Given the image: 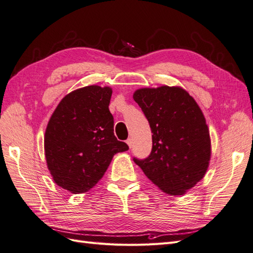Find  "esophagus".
Wrapping results in <instances>:
<instances>
[{
	"instance_id": "1",
	"label": "esophagus",
	"mask_w": 253,
	"mask_h": 253,
	"mask_svg": "<svg viewBox=\"0 0 253 253\" xmlns=\"http://www.w3.org/2000/svg\"><path fill=\"white\" fill-rule=\"evenodd\" d=\"M126 143H127V145L129 147V149H132V147H133V140L131 138H128L126 140Z\"/></svg>"
}]
</instances>
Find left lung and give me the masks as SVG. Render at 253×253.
<instances>
[{
    "instance_id": "8db88e82",
    "label": "left lung",
    "mask_w": 253,
    "mask_h": 253,
    "mask_svg": "<svg viewBox=\"0 0 253 253\" xmlns=\"http://www.w3.org/2000/svg\"><path fill=\"white\" fill-rule=\"evenodd\" d=\"M133 98L153 133L150 155L134 157L135 164L164 192L185 194L204 177L211 155L209 129L200 106L180 87L140 88Z\"/></svg>"
}]
</instances>
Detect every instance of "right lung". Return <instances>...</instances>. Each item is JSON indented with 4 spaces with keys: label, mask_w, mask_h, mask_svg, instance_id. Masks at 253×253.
<instances>
[{
    "label": "right lung",
    "mask_w": 253,
    "mask_h": 253,
    "mask_svg": "<svg viewBox=\"0 0 253 253\" xmlns=\"http://www.w3.org/2000/svg\"><path fill=\"white\" fill-rule=\"evenodd\" d=\"M110 87L76 89L65 96L46 127L45 156L53 180L72 193H84L102 178L113 156L128 150L114 135Z\"/></svg>",
    "instance_id": "obj_1"
}]
</instances>
